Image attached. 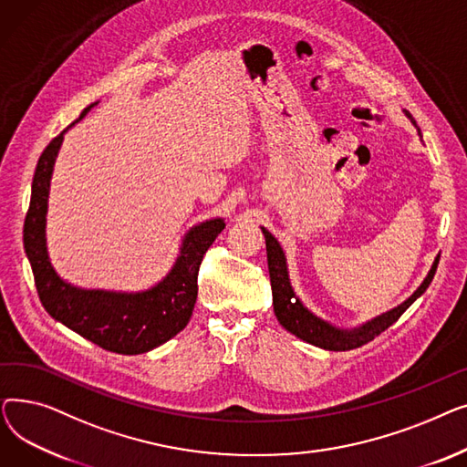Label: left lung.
<instances>
[{
    "label": "left lung",
    "mask_w": 467,
    "mask_h": 467,
    "mask_svg": "<svg viewBox=\"0 0 467 467\" xmlns=\"http://www.w3.org/2000/svg\"><path fill=\"white\" fill-rule=\"evenodd\" d=\"M410 120L416 125L414 119H410ZM419 134H420V129H419ZM263 234H265V242H266L268 273H271L273 305H275V314L278 317V322L289 333H293L296 337L310 342V345L320 347L324 350H333V352H345V350L359 348V347L367 345V342H369V340H373L375 337H379L382 331H386L391 324H396L400 320V316L428 289V285L431 284V280L435 276L437 265H439V257H437L433 261L431 268H430L428 276L420 284V287L416 289L412 296L405 303H401L400 306L391 308L389 312H386L382 316H377L375 320L363 324L361 327H356V329H338V327H333L331 324L320 320V317H317V316H314L296 297V293H293L291 284H289V276H287L285 255H284V252L280 248L278 240L271 233H268L265 227H263Z\"/></svg>",
    "instance_id": "left-lung-1"
}]
</instances>
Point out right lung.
Listing matches in <instances>:
<instances>
[{"instance_id": "add662e5", "label": "right lung", "mask_w": 467, "mask_h": 467, "mask_svg": "<svg viewBox=\"0 0 467 467\" xmlns=\"http://www.w3.org/2000/svg\"><path fill=\"white\" fill-rule=\"evenodd\" d=\"M96 104L85 108L78 120ZM66 130L51 140L37 161L30 208L24 219V250L32 265L39 301L55 320L104 350L127 356L150 352L189 324L199 293L196 278L202 257L217 234L225 229V221L210 219L192 227L182 242L180 257L171 271L151 289L117 293L73 287L55 273L45 240L48 187Z\"/></svg>"}]
</instances>
